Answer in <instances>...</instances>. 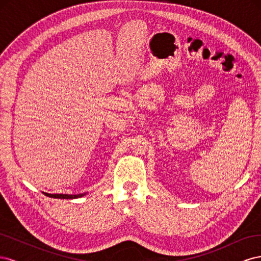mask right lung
Listing matches in <instances>:
<instances>
[{"instance_id":"right-lung-1","label":"right lung","mask_w":261,"mask_h":261,"mask_svg":"<svg viewBox=\"0 0 261 261\" xmlns=\"http://www.w3.org/2000/svg\"><path fill=\"white\" fill-rule=\"evenodd\" d=\"M45 196L51 197V198H58V199H76V198H81V197L85 196L86 193L84 194H77V195H68V194H48V193H43Z\"/></svg>"}]
</instances>
